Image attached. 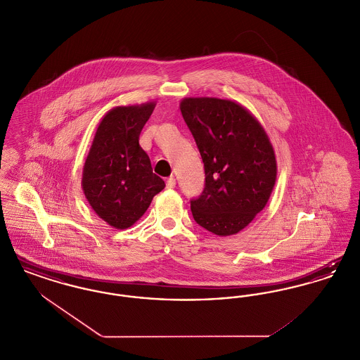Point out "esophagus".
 <instances>
[{
  "instance_id": "34e87169",
  "label": "esophagus",
  "mask_w": 360,
  "mask_h": 360,
  "mask_svg": "<svg viewBox=\"0 0 360 360\" xmlns=\"http://www.w3.org/2000/svg\"><path fill=\"white\" fill-rule=\"evenodd\" d=\"M166 186H167V188H175V178H174V176L167 178V181H166Z\"/></svg>"
}]
</instances>
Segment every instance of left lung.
I'll return each mask as SVG.
<instances>
[{
	"label": "left lung",
	"instance_id": "obj_1",
	"mask_svg": "<svg viewBox=\"0 0 360 360\" xmlns=\"http://www.w3.org/2000/svg\"><path fill=\"white\" fill-rule=\"evenodd\" d=\"M179 108L205 167L204 191L190 201L193 217L217 236L236 235L270 200L276 181L273 144L235 101L188 97Z\"/></svg>",
	"mask_w": 360,
	"mask_h": 360
}]
</instances>
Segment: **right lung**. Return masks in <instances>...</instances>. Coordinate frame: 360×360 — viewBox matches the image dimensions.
I'll list each match as a JSON object with an SVG mask.
<instances>
[{"mask_svg": "<svg viewBox=\"0 0 360 360\" xmlns=\"http://www.w3.org/2000/svg\"><path fill=\"white\" fill-rule=\"evenodd\" d=\"M155 101L116 106L97 127L82 172V190L96 214L116 229H127L146 213L165 181L153 172L139 136Z\"/></svg>", "mask_w": 360, "mask_h": 360, "instance_id": "obj_1", "label": "right lung"}]
</instances>
